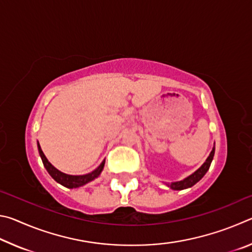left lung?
I'll list each match as a JSON object with an SVG mask.
<instances>
[{
    "label": "left lung",
    "instance_id": "obj_1",
    "mask_svg": "<svg viewBox=\"0 0 252 252\" xmlns=\"http://www.w3.org/2000/svg\"><path fill=\"white\" fill-rule=\"evenodd\" d=\"M213 156H215V146H213L210 155H209V157L207 158V160L204 161V163L198 170H195L192 174L188 176L187 178L183 179V180L174 181L171 183H165V185H167L169 188H171L172 190H183V189H188V188L193 187L195 183L201 180L204 174L207 173L209 168H210V164L213 160Z\"/></svg>",
    "mask_w": 252,
    "mask_h": 252
}]
</instances>
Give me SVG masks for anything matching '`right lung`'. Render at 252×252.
<instances>
[{
  "mask_svg": "<svg viewBox=\"0 0 252 252\" xmlns=\"http://www.w3.org/2000/svg\"><path fill=\"white\" fill-rule=\"evenodd\" d=\"M37 149H39V153L40 157L42 159V162H43L44 167L46 169V171L49 172V174L52 177L55 181L60 185H62L63 187L69 188V189H73V188H79L82 187L87 183L91 182L92 180H94L95 178H97L101 174L102 170L104 168V163H105V159L101 162V164L97 167L95 170H93L92 172L87 173V174H81V176H73V174H66L64 172L60 171L55 167H53L52 164L50 163L49 160L46 159V157L44 156L43 151L40 147V143L37 142Z\"/></svg>",
  "mask_w": 252,
  "mask_h": 252,
  "instance_id": "1",
  "label": "right lung"
}]
</instances>
